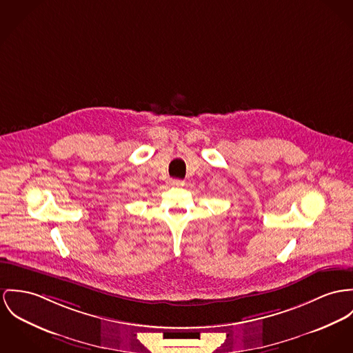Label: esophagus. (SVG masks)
Here are the masks:
<instances>
[{
	"mask_svg": "<svg viewBox=\"0 0 353 353\" xmlns=\"http://www.w3.org/2000/svg\"><path fill=\"white\" fill-rule=\"evenodd\" d=\"M184 181L183 180H170V185L173 187H184Z\"/></svg>",
	"mask_w": 353,
	"mask_h": 353,
	"instance_id": "esophagus-1",
	"label": "esophagus"
}]
</instances>
